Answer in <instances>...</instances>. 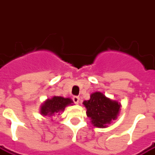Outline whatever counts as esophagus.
<instances>
[{"label":"esophagus","instance_id":"obj_1","mask_svg":"<svg viewBox=\"0 0 155 155\" xmlns=\"http://www.w3.org/2000/svg\"><path fill=\"white\" fill-rule=\"evenodd\" d=\"M72 100H73V101H74V104H77L78 103H79V101H80V98L78 97V96H74V97L72 98Z\"/></svg>","mask_w":155,"mask_h":155}]
</instances>
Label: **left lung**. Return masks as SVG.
<instances>
[{
  "instance_id": "obj_1",
  "label": "left lung",
  "mask_w": 155,
  "mask_h": 155,
  "mask_svg": "<svg viewBox=\"0 0 155 155\" xmlns=\"http://www.w3.org/2000/svg\"><path fill=\"white\" fill-rule=\"evenodd\" d=\"M83 104L87 109L86 114L91 119V123L99 128H104L107 124L115 120L120 108V104L117 101H111L101 92L93 93L91 99L84 101Z\"/></svg>"
}]
</instances>
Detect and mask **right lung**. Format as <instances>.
Returning a JSON list of instances; mask_svg holds the SVG:
<instances>
[{"label": "right lung", "mask_w": 155, "mask_h": 155, "mask_svg": "<svg viewBox=\"0 0 155 155\" xmlns=\"http://www.w3.org/2000/svg\"><path fill=\"white\" fill-rule=\"evenodd\" d=\"M72 101L69 98L54 96L52 99H48L42 104L41 113L43 115H53L60 111H63L67 105L71 104Z\"/></svg>", "instance_id": "right-lung-1"}]
</instances>
